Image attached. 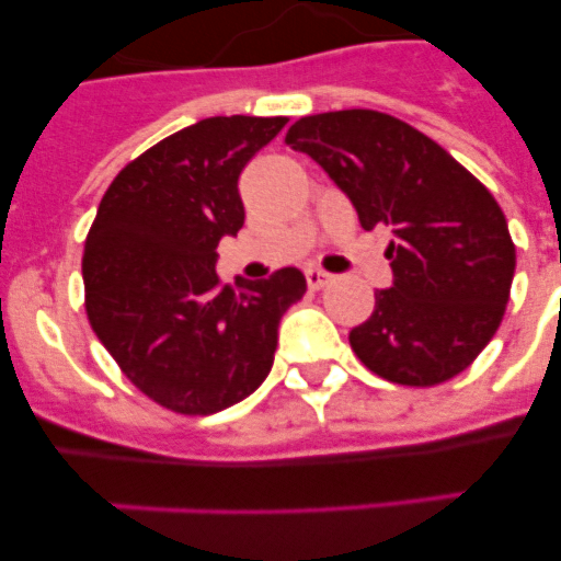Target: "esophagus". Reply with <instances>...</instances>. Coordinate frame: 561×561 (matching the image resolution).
Segmentation results:
<instances>
[{"label":"esophagus","mask_w":561,"mask_h":561,"mask_svg":"<svg viewBox=\"0 0 561 561\" xmlns=\"http://www.w3.org/2000/svg\"><path fill=\"white\" fill-rule=\"evenodd\" d=\"M306 284H309V289H323L325 284H331V275L323 270H317V266H309L306 270Z\"/></svg>","instance_id":"1"}]
</instances>
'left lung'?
<instances>
[{
  "mask_svg": "<svg viewBox=\"0 0 561 561\" xmlns=\"http://www.w3.org/2000/svg\"><path fill=\"white\" fill-rule=\"evenodd\" d=\"M286 146L329 173L365 230H393V284L348 334L362 365L410 388L469 368L503 320L517 266L492 193L427 134L370 108L300 117Z\"/></svg>",
  "mask_w": 561,
  "mask_h": 561,
  "instance_id": "obj_1",
  "label": "left lung"
}]
</instances>
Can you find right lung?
I'll list each match as a JSON object with an SVG mask.
<instances>
[{"label": "right lung", "instance_id": "obj_1", "mask_svg": "<svg viewBox=\"0 0 561 561\" xmlns=\"http://www.w3.org/2000/svg\"><path fill=\"white\" fill-rule=\"evenodd\" d=\"M286 117H207L128 162L103 193L83 244L87 314L148 399L210 415L261 388L277 323L304 272L219 284V241L244 227L238 176Z\"/></svg>", "mask_w": 561, "mask_h": 561}]
</instances>
